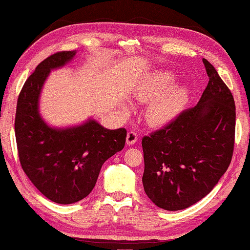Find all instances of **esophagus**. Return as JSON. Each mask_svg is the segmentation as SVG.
Listing matches in <instances>:
<instances>
[{"instance_id":"esophagus-1","label":"esophagus","mask_w":250,"mask_h":250,"mask_svg":"<svg viewBox=\"0 0 250 250\" xmlns=\"http://www.w3.org/2000/svg\"><path fill=\"white\" fill-rule=\"evenodd\" d=\"M137 139H139V135L135 132H128L127 133V136H126V143L128 144V146H133L134 143L136 142Z\"/></svg>"}]
</instances>
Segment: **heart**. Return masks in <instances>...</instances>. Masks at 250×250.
Listing matches in <instances>:
<instances>
[{"label": "heart", "mask_w": 250, "mask_h": 250, "mask_svg": "<svg viewBox=\"0 0 250 250\" xmlns=\"http://www.w3.org/2000/svg\"><path fill=\"white\" fill-rule=\"evenodd\" d=\"M176 75L170 71H155L146 78L137 90V98L152 100L146 110L151 126H164L172 122L184 110L189 99V90L184 84L172 85Z\"/></svg>", "instance_id": "obj_1"}]
</instances>
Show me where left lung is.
<instances>
[{
	"instance_id": "8db88e82",
	"label": "left lung",
	"mask_w": 250,
	"mask_h": 250,
	"mask_svg": "<svg viewBox=\"0 0 250 250\" xmlns=\"http://www.w3.org/2000/svg\"><path fill=\"white\" fill-rule=\"evenodd\" d=\"M208 83L196 106L142 139L144 191L167 211L189 208L205 197L229 167L236 106L214 66L203 59Z\"/></svg>"
}]
</instances>
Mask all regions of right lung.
Segmentation results:
<instances>
[{"label": "right lung", "instance_id": "add662e5", "mask_svg": "<svg viewBox=\"0 0 250 250\" xmlns=\"http://www.w3.org/2000/svg\"><path fill=\"white\" fill-rule=\"evenodd\" d=\"M77 52H59L42 61L27 79L17 104L14 131L21 167L48 200L72 204L88 196L104 162L125 146L126 129H107L95 119L72 127H50L39 114V97L50 70Z\"/></svg>", "mask_w": 250, "mask_h": 250}]
</instances>
